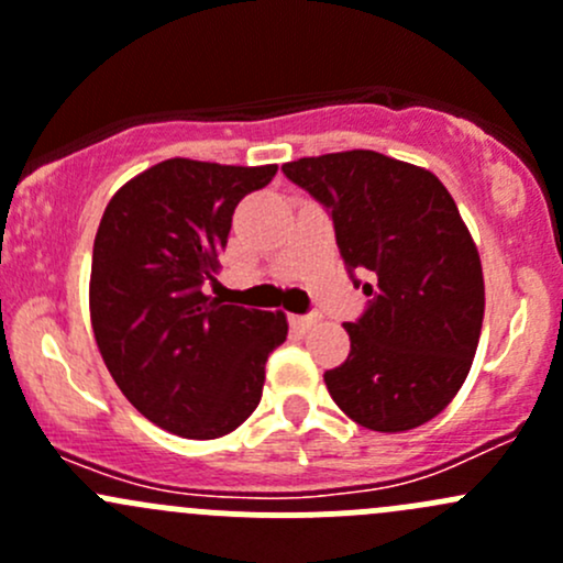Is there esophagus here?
Returning a JSON list of instances; mask_svg holds the SVG:
<instances>
[{
  "label": "esophagus",
  "instance_id": "34e87169",
  "mask_svg": "<svg viewBox=\"0 0 563 563\" xmlns=\"http://www.w3.org/2000/svg\"><path fill=\"white\" fill-rule=\"evenodd\" d=\"M291 323L299 329V332H308L318 323V316H291Z\"/></svg>",
  "mask_w": 563,
  "mask_h": 563
}]
</instances>
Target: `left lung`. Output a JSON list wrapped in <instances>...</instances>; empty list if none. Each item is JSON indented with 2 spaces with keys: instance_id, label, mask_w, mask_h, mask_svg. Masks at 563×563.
I'll list each match as a JSON object with an SVG mask.
<instances>
[{
  "instance_id": "8db88e82",
  "label": "left lung",
  "mask_w": 563,
  "mask_h": 563,
  "mask_svg": "<svg viewBox=\"0 0 563 563\" xmlns=\"http://www.w3.org/2000/svg\"><path fill=\"white\" fill-rule=\"evenodd\" d=\"M291 181L332 212L351 272L376 275L367 313L343 323L351 354L323 373L340 411L376 433L439 417L479 345L485 277L468 225L433 172L373 150L299 157Z\"/></svg>"
}]
</instances>
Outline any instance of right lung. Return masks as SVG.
<instances>
[{
    "instance_id": "obj_1",
    "label": "right lung",
    "mask_w": 563,
    "mask_h": 563,
    "mask_svg": "<svg viewBox=\"0 0 563 563\" xmlns=\"http://www.w3.org/2000/svg\"><path fill=\"white\" fill-rule=\"evenodd\" d=\"M277 166L172 157L124 181L98 225L89 318L108 373L150 422L181 439L229 435L255 411L283 310L203 294L229 245L231 214Z\"/></svg>"
}]
</instances>
